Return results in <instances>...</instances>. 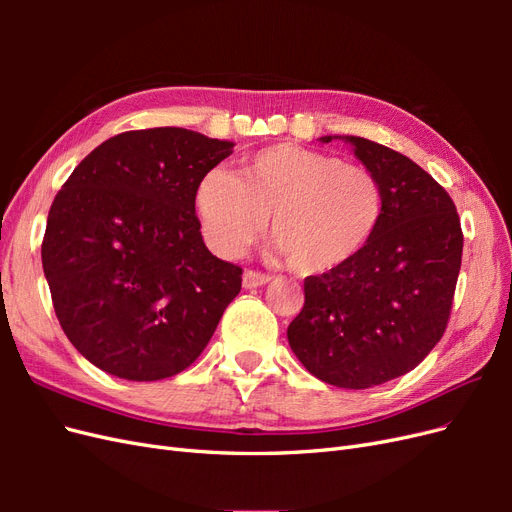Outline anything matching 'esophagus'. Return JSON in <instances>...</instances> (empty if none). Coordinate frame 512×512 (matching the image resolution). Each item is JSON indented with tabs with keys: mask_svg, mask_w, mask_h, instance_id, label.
<instances>
[{
	"mask_svg": "<svg viewBox=\"0 0 512 512\" xmlns=\"http://www.w3.org/2000/svg\"><path fill=\"white\" fill-rule=\"evenodd\" d=\"M271 282V277L265 273H258V271H245L243 273V288L252 290V288H260Z\"/></svg>",
	"mask_w": 512,
	"mask_h": 512,
	"instance_id": "1",
	"label": "esophagus"
}]
</instances>
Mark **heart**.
<instances>
[{
  "mask_svg": "<svg viewBox=\"0 0 512 512\" xmlns=\"http://www.w3.org/2000/svg\"><path fill=\"white\" fill-rule=\"evenodd\" d=\"M196 213L215 252L237 258L267 226L297 275H324L359 256L382 220L384 196L367 168L292 143L260 149L239 177L213 168L198 181Z\"/></svg>",
  "mask_w": 512,
  "mask_h": 512,
  "instance_id": "1",
  "label": "heart"
}]
</instances>
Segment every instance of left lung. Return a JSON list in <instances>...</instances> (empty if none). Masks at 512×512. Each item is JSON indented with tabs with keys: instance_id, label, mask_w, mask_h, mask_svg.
<instances>
[{
	"instance_id": "8db88e82",
	"label": "left lung",
	"mask_w": 512,
	"mask_h": 512,
	"mask_svg": "<svg viewBox=\"0 0 512 512\" xmlns=\"http://www.w3.org/2000/svg\"><path fill=\"white\" fill-rule=\"evenodd\" d=\"M352 147L382 188V220L350 265L305 280L288 344L309 374L339 389H369L412 371L451 316L463 235L451 196L410 158L361 136Z\"/></svg>"
}]
</instances>
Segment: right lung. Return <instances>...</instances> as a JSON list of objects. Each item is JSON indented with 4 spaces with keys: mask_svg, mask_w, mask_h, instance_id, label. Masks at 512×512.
<instances>
[{
    "mask_svg": "<svg viewBox=\"0 0 512 512\" xmlns=\"http://www.w3.org/2000/svg\"><path fill=\"white\" fill-rule=\"evenodd\" d=\"M235 143L185 128L108 138L55 196L42 269L61 329L89 363L151 382L190 367L241 290L200 235L196 185Z\"/></svg>",
    "mask_w": 512,
    "mask_h": 512,
    "instance_id": "add662e5",
    "label": "right lung"
}]
</instances>
